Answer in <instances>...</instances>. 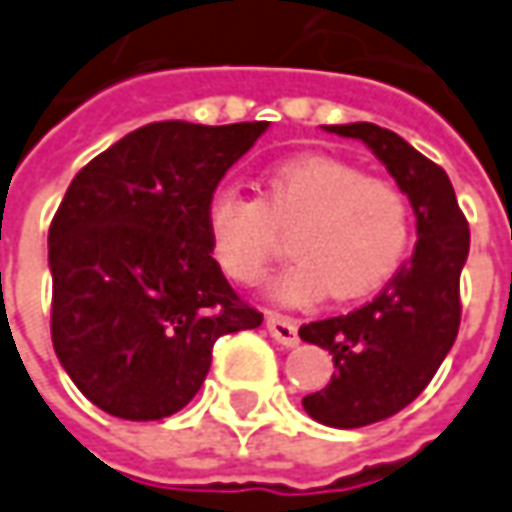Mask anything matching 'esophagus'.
I'll return each instance as SVG.
<instances>
[{
	"instance_id": "34e87169",
	"label": "esophagus",
	"mask_w": 512,
	"mask_h": 512,
	"mask_svg": "<svg viewBox=\"0 0 512 512\" xmlns=\"http://www.w3.org/2000/svg\"><path fill=\"white\" fill-rule=\"evenodd\" d=\"M267 329L281 346H298V341H301L296 321L287 315H279V312H267Z\"/></svg>"
}]
</instances>
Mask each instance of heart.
I'll use <instances>...</instances> for the list:
<instances>
[{"label": "heart", "mask_w": 512, "mask_h": 512, "mask_svg": "<svg viewBox=\"0 0 512 512\" xmlns=\"http://www.w3.org/2000/svg\"><path fill=\"white\" fill-rule=\"evenodd\" d=\"M205 231L219 270L236 284H259L293 233L296 262L273 290L281 301L312 304L372 296L403 267L414 236L408 197L389 180L366 177L329 154H301L264 171L262 197L216 188Z\"/></svg>", "instance_id": "1"}]
</instances>
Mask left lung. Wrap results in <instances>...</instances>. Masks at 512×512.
Returning <instances> with one entry per match:
<instances>
[{"instance_id": "8db88e82", "label": "left lung", "mask_w": 512, "mask_h": 512, "mask_svg": "<svg viewBox=\"0 0 512 512\" xmlns=\"http://www.w3.org/2000/svg\"><path fill=\"white\" fill-rule=\"evenodd\" d=\"M327 132L363 140L417 216L414 253L380 296L298 329L301 341L329 349L335 363L327 389L304 397V411L332 428H363L403 411L454 346L462 318L459 273L471 231L448 174L403 137L375 123L327 126Z\"/></svg>"}]
</instances>
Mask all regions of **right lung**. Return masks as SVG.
Returning a JSON list of instances; mask_svg holds the SVG:
<instances>
[{
    "label": "right lung",
    "mask_w": 512,
    "mask_h": 512,
    "mask_svg": "<svg viewBox=\"0 0 512 512\" xmlns=\"http://www.w3.org/2000/svg\"><path fill=\"white\" fill-rule=\"evenodd\" d=\"M267 120L140 126L72 177L50 222V335L72 383L120 420L191 403L216 338L256 329L211 256L205 205Z\"/></svg>",
    "instance_id": "add662e5"
}]
</instances>
